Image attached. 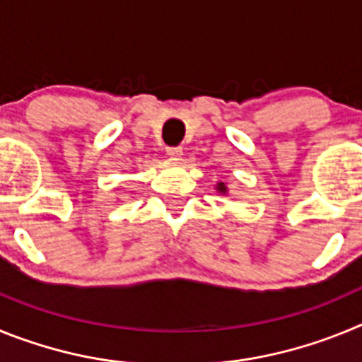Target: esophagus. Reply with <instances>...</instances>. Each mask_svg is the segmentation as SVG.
<instances>
[{
    "mask_svg": "<svg viewBox=\"0 0 362 362\" xmlns=\"http://www.w3.org/2000/svg\"><path fill=\"white\" fill-rule=\"evenodd\" d=\"M166 153H168L170 158L179 159L183 156V148H181V146H168V148H166Z\"/></svg>",
    "mask_w": 362,
    "mask_h": 362,
    "instance_id": "34e87169",
    "label": "esophagus"
}]
</instances>
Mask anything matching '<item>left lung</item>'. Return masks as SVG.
<instances>
[{"instance_id":"left-lung-1","label":"left lung","mask_w":362,"mask_h":362,"mask_svg":"<svg viewBox=\"0 0 362 362\" xmlns=\"http://www.w3.org/2000/svg\"><path fill=\"white\" fill-rule=\"evenodd\" d=\"M217 190L219 192H226V187L223 183H219V187H217Z\"/></svg>"}]
</instances>
